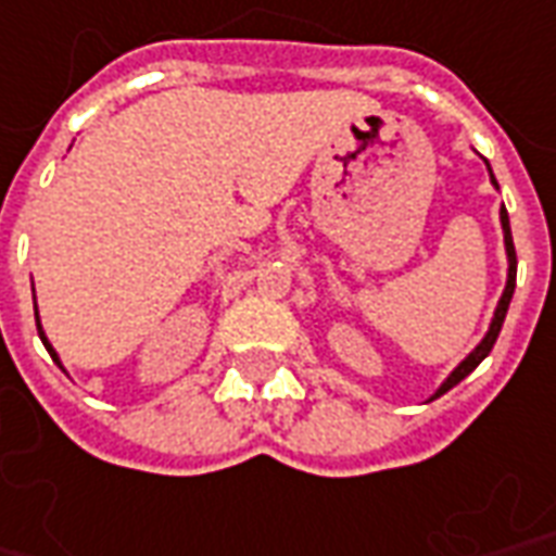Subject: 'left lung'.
Here are the masks:
<instances>
[{
    "label": "left lung",
    "mask_w": 556,
    "mask_h": 556,
    "mask_svg": "<svg viewBox=\"0 0 556 556\" xmlns=\"http://www.w3.org/2000/svg\"><path fill=\"white\" fill-rule=\"evenodd\" d=\"M492 174V170H489ZM492 182H495V176H492ZM497 185V182H495ZM501 226H504V244H507V258H509V274H507V289H504V294H501V303H497V309H495V318H492V327H489L486 332V339L480 341L477 344L475 351L468 353L466 359L459 362L456 365V371L447 377L445 382H442V389L435 392V397L439 394H445L447 389H454L456 382L459 380H466L468 374L475 371L477 365L480 362L486 359L489 353H492V348H495V341H497V332H501V327H504V318H507V309H509V300H513V291H516V247H513V232H509V217H507V208H501Z\"/></svg>",
    "instance_id": "obj_1"
}]
</instances>
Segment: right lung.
I'll return each mask as SVG.
<instances>
[{
    "mask_svg": "<svg viewBox=\"0 0 556 556\" xmlns=\"http://www.w3.org/2000/svg\"><path fill=\"white\" fill-rule=\"evenodd\" d=\"M35 318H37V306H35ZM37 336H40V341H43V344H47V351L52 353V356H55V351H52V348H49L47 336H43V330H40V324H37Z\"/></svg>",
    "mask_w": 556,
    "mask_h": 556,
    "instance_id": "right-lung-1",
    "label": "right lung"
}]
</instances>
